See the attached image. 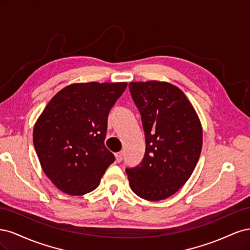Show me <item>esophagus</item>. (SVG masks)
Here are the masks:
<instances>
[{"label":"esophagus","mask_w":250,"mask_h":250,"mask_svg":"<svg viewBox=\"0 0 250 250\" xmlns=\"http://www.w3.org/2000/svg\"><path fill=\"white\" fill-rule=\"evenodd\" d=\"M122 160H123V152L117 153V154H116V161H117L118 163H121V162H122Z\"/></svg>","instance_id":"34e87169"}]
</instances>
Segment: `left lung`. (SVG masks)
I'll return each mask as SVG.
<instances>
[{"label": "left lung", "instance_id": "1", "mask_svg": "<svg viewBox=\"0 0 250 250\" xmlns=\"http://www.w3.org/2000/svg\"><path fill=\"white\" fill-rule=\"evenodd\" d=\"M129 90L146 141L142 162L125 169L130 188L143 199H166L186 184L199 160L200 121L186 95L170 83L130 82Z\"/></svg>", "mask_w": 250, "mask_h": 250}]
</instances>
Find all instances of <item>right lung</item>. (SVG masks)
<instances>
[{
    "label": "right lung",
    "instance_id": "1",
    "mask_svg": "<svg viewBox=\"0 0 250 250\" xmlns=\"http://www.w3.org/2000/svg\"><path fill=\"white\" fill-rule=\"evenodd\" d=\"M126 86V82L75 83L43 109L34 126L33 144L43 172L60 191H94L115 162L104 140L108 113Z\"/></svg>",
    "mask_w": 250,
    "mask_h": 250
}]
</instances>
